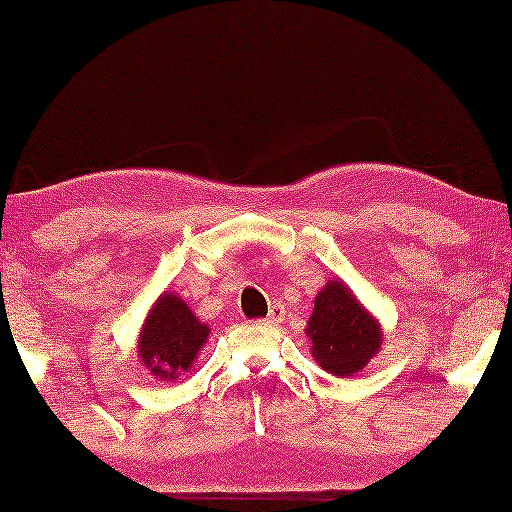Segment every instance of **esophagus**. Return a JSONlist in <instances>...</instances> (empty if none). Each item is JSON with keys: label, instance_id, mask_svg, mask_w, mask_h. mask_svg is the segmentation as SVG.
Wrapping results in <instances>:
<instances>
[{"label": "esophagus", "instance_id": "obj_1", "mask_svg": "<svg viewBox=\"0 0 512 512\" xmlns=\"http://www.w3.org/2000/svg\"><path fill=\"white\" fill-rule=\"evenodd\" d=\"M283 320H285V308L280 304H271L264 322H269V325H278V322H283Z\"/></svg>", "mask_w": 512, "mask_h": 512}]
</instances>
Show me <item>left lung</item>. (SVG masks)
I'll list each match as a JSON object with an SVG mask.
<instances>
[{"mask_svg": "<svg viewBox=\"0 0 512 512\" xmlns=\"http://www.w3.org/2000/svg\"><path fill=\"white\" fill-rule=\"evenodd\" d=\"M306 334L313 343L315 362L338 378L364 369L383 345L380 322L341 278L329 280L318 292Z\"/></svg>", "mask_w": 512, "mask_h": 512, "instance_id": "8db88e82", "label": "left lung"}]
</instances>
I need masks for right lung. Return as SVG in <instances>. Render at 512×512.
<instances>
[{
	"mask_svg": "<svg viewBox=\"0 0 512 512\" xmlns=\"http://www.w3.org/2000/svg\"><path fill=\"white\" fill-rule=\"evenodd\" d=\"M208 325L197 320L174 292L160 294L139 334V359L160 380H176L190 369L208 338Z\"/></svg>",
	"mask_w": 512,
	"mask_h": 512,
	"instance_id": "1",
	"label": "right lung"
}]
</instances>
